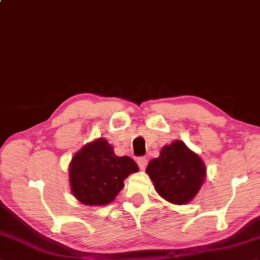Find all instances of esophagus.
I'll return each instance as SVG.
<instances>
[{
    "mask_svg": "<svg viewBox=\"0 0 260 260\" xmlns=\"http://www.w3.org/2000/svg\"><path fill=\"white\" fill-rule=\"evenodd\" d=\"M137 162H138V166L140 167L142 170H144L145 168H147V166H148V160H147V157H145V156L138 157Z\"/></svg>",
    "mask_w": 260,
    "mask_h": 260,
    "instance_id": "obj_1",
    "label": "esophagus"
}]
</instances>
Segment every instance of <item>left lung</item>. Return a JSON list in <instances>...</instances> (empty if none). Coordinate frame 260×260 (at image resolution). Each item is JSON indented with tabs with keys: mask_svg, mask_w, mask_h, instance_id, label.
I'll use <instances>...</instances> for the list:
<instances>
[{
	"mask_svg": "<svg viewBox=\"0 0 260 260\" xmlns=\"http://www.w3.org/2000/svg\"><path fill=\"white\" fill-rule=\"evenodd\" d=\"M205 172L201 157L180 140L163 147L160 156L151 160L147 167L156 192L179 205L188 203L198 194Z\"/></svg>",
	"mask_w": 260,
	"mask_h": 260,
	"instance_id": "obj_1",
	"label": "left lung"
}]
</instances>
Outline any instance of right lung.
Instances as JSON below:
<instances>
[{
  "label": "right lung",
  "mask_w": 260,
  "mask_h": 260,
  "mask_svg": "<svg viewBox=\"0 0 260 260\" xmlns=\"http://www.w3.org/2000/svg\"><path fill=\"white\" fill-rule=\"evenodd\" d=\"M139 170L129 156H117L100 138L85 145L73 157L69 178L74 196L86 205H106L123 188V180Z\"/></svg>",
  "instance_id": "add662e5"
}]
</instances>
